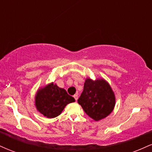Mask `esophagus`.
Wrapping results in <instances>:
<instances>
[{
    "label": "esophagus",
    "mask_w": 152,
    "mask_h": 152,
    "mask_svg": "<svg viewBox=\"0 0 152 152\" xmlns=\"http://www.w3.org/2000/svg\"><path fill=\"white\" fill-rule=\"evenodd\" d=\"M74 97L75 100H76V101H77V100H78V94H75V95L74 96Z\"/></svg>",
    "instance_id": "34e87169"
}]
</instances>
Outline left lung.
Wrapping results in <instances>:
<instances>
[{
	"label": "left lung",
	"mask_w": 152,
	"mask_h": 152,
	"mask_svg": "<svg viewBox=\"0 0 152 152\" xmlns=\"http://www.w3.org/2000/svg\"><path fill=\"white\" fill-rule=\"evenodd\" d=\"M115 95L111 87L105 80L93 81L86 78L83 91L78 103L89 117L99 121L112 112L115 106Z\"/></svg>",
	"instance_id": "left-lung-1"
}]
</instances>
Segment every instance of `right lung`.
<instances>
[{
    "mask_svg": "<svg viewBox=\"0 0 152 152\" xmlns=\"http://www.w3.org/2000/svg\"><path fill=\"white\" fill-rule=\"evenodd\" d=\"M74 102V97L53 83L39 88L35 97L36 109L43 116L50 118L58 116L67 104Z\"/></svg>",
    "mask_w": 152,
    "mask_h": 152,
    "instance_id": "add662e5",
    "label": "right lung"
}]
</instances>
